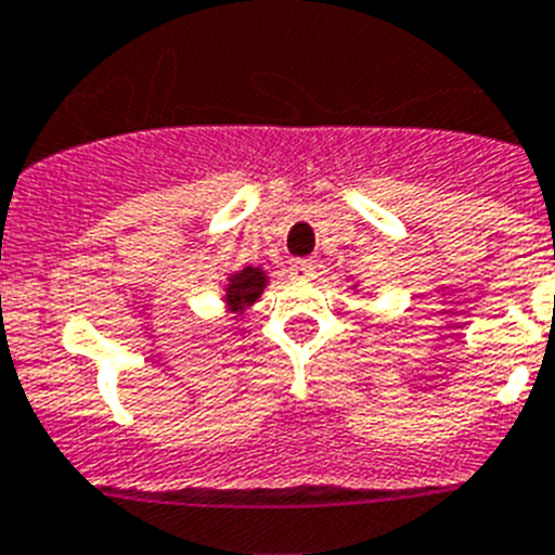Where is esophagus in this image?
<instances>
[{"label":"esophagus","mask_w":555,"mask_h":555,"mask_svg":"<svg viewBox=\"0 0 555 555\" xmlns=\"http://www.w3.org/2000/svg\"><path fill=\"white\" fill-rule=\"evenodd\" d=\"M288 274L295 278V281H311L314 274H318V263L309 258H300L292 263V269H288Z\"/></svg>","instance_id":"esophagus-1"}]
</instances>
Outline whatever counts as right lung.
Segmentation results:
<instances>
[{
	"label": "right lung",
	"mask_w": 555,
	"mask_h": 555,
	"mask_svg": "<svg viewBox=\"0 0 555 555\" xmlns=\"http://www.w3.org/2000/svg\"><path fill=\"white\" fill-rule=\"evenodd\" d=\"M267 286V274L260 272V269H251L246 267L244 272H237L229 278V286H227V304L232 309H244V306L255 304Z\"/></svg>",
	"instance_id": "right-lung-1"
}]
</instances>
